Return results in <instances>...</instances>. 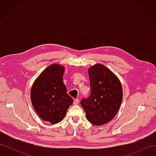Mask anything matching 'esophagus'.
<instances>
[{
	"instance_id": "esophagus-1",
	"label": "esophagus",
	"mask_w": 156,
	"mask_h": 156,
	"mask_svg": "<svg viewBox=\"0 0 156 156\" xmlns=\"http://www.w3.org/2000/svg\"><path fill=\"white\" fill-rule=\"evenodd\" d=\"M79 103V99H75V100H74V101H73V104L74 105H78Z\"/></svg>"
}]
</instances>
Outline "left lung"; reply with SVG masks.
<instances>
[{
	"label": "left lung",
	"instance_id": "8db88e82",
	"mask_svg": "<svg viewBox=\"0 0 156 156\" xmlns=\"http://www.w3.org/2000/svg\"><path fill=\"white\" fill-rule=\"evenodd\" d=\"M91 93L83 99L81 105L87 120L95 126H101L114 119L123 98L122 84L116 75L101 64L88 69Z\"/></svg>",
	"mask_w": 156,
	"mask_h": 156
}]
</instances>
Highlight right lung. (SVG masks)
Wrapping results in <instances>:
<instances>
[{
	"mask_svg": "<svg viewBox=\"0 0 156 156\" xmlns=\"http://www.w3.org/2000/svg\"><path fill=\"white\" fill-rule=\"evenodd\" d=\"M65 68L58 64L47 67L33 83L30 100L35 111L43 120L55 124L62 121L73 102L63 82Z\"/></svg>",
	"mask_w": 156,
	"mask_h": 156,
	"instance_id": "right-lung-1",
	"label": "right lung"
}]
</instances>
